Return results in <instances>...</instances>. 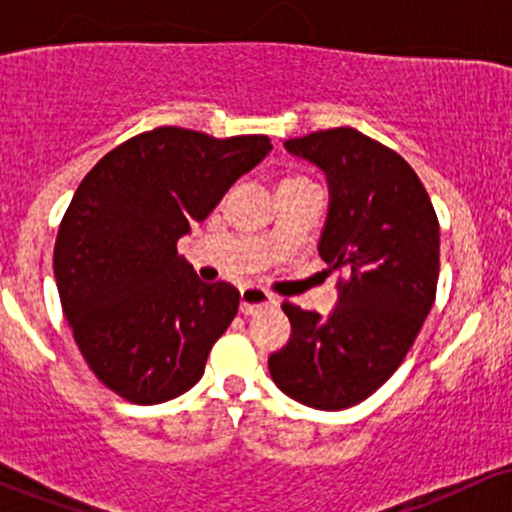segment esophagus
I'll return each mask as SVG.
<instances>
[{
	"instance_id": "34e87169",
	"label": "esophagus",
	"mask_w": 512,
	"mask_h": 512,
	"mask_svg": "<svg viewBox=\"0 0 512 512\" xmlns=\"http://www.w3.org/2000/svg\"><path fill=\"white\" fill-rule=\"evenodd\" d=\"M267 305H276V298L260 286H248V289L240 291V313L243 315H255L257 310L267 308Z\"/></svg>"
}]
</instances>
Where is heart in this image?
<instances>
[{"label":"heart","mask_w":512,"mask_h":512,"mask_svg":"<svg viewBox=\"0 0 512 512\" xmlns=\"http://www.w3.org/2000/svg\"><path fill=\"white\" fill-rule=\"evenodd\" d=\"M301 182H310L308 178H301V175H291V178H286L284 182H281L279 187H286V185H301Z\"/></svg>","instance_id":"1"}]
</instances>
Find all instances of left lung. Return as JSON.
<instances>
[{
    "mask_svg": "<svg viewBox=\"0 0 512 512\" xmlns=\"http://www.w3.org/2000/svg\"><path fill=\"white\" fill-rule=\"evenodd\" d=\"M325 173L330 209L320 257L339 276L330 315L284 303L291 337L269 356L284 395L322 411L373 395L404 361L436 301L440 228L428 192L402 156L358 129L284 142Z\"/></svg>",
    "mask_w": 512,
    "mask_h": 512,
    "instance_id": "left-lung-1",
    "label": "left lung"
}]
</instances>
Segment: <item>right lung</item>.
<instances>
[{
	"mask_svg": "<svg viewBox=\"0 0 512 512\" xmlns=\"http://www.w3.org/2000/svg\"><path fill=\"white\" fill-rule=\"evenodd\" d=\"M269 151L264 134L156 127L105 154L74 192L55 240L57 291L88 368L127 402H168L202 378L240 293L204 284L175 245Z\"/></svg>",
	"mask_w": 512,
	"mask_h": 512,
	"instance_id": "obj_1",
	"label": "right lung"
}]
</instances>
